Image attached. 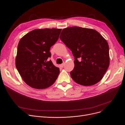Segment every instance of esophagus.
Masks as SVG:
<instances>
[{"label": "esophagus", "mask_w": 125, "mask_h": 125, "mask_svg": "<svg viewBox=\"0 0 125 125\" xmlns=\"http://www.w3.org/2000/svg\"><path fill=\"white\" fill-rule=\"evenodd\" d=\"M64 65H65V64H64V63H63V64L60 65V67H61V68H63V67L64 66Z\"/></svg>", "instance_id": "esophagus-1"}]
</instances>
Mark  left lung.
Listing matches in <instances>:
<instances>
[{"instance_id": "left-lung-1", "label": "left lung", "mask_w": 125, "mask_h": 125, "mask_svg": "<svg viewBox=\"0 0 125 125\" xmlns=\"http://www.w3.org/2000/svg\"><path fill=\"white\" fill-rule=\"evenodd\" d=\"M61 40L74 57L71 78L82 86H92L102 80L109 65V46L96 30L80 27L63 29Z\"/></svg>"}]
</instances>
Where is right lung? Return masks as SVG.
Listing matches in <instances>:
<instances>
[{"instance_id":"1","label":"right lung","mask_w":125,"mask_h":125,"mask_svg":"<svg viewBox=\"0 0 125 125\" xmlns=\"http://www.w3.org/2000/svg\"><path fill=\"white\" fill-rule=\"evenodd\" d=\"M61 29H35L20 41L16 66L23 81L37 89L47 88L53 84L60 73L51 60L50 48L58 41Z\"/></svg>"}]
</instances>
